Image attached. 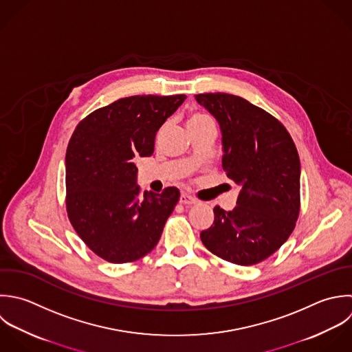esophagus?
<instances>
[{
	"mask_svg": "<svg viewBox=\"0 0 352 352\" xmlns=\"http://www.w3.org/2000/svg\"><path fill=\"white\" fill-rule=\"evenodd\" d=\"M179 203H181V204H185V206H192V204H196L197 200L193 199L192 196H189L188 193H182L181 197H179Z\"/></svg>",
	"mask_w": 352,
	"mask_h": 352,
	"instance_id": "34e87169",
	"label": "esophagus"
}]
</instances>
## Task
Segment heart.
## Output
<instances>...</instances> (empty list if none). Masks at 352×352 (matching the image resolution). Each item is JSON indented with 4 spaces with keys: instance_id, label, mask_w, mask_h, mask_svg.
Instances as JSON below:
<instances>
[{
    "instance_id": "b5f03b06",
    "label": "heart",
    "mask_w": 352,
    "mask_h": 352,
    "mask_svg": "<svg viewBox=\"0 0 352 352\" xmlns=\"http://www.w3.org/2000/svg\"><path fill=\"white\" fill-rule=\"evenodd\" d=\"M204 118H208V116H207V115H203V113H193V115L189 118L188 123H189V122H195V120H200V119H204Z\"/></svg>"
}]
</instances>
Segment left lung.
<instances>
[{"mask_svg": "<svg viewBox=\"0 0 352 352\" xmlns=\"http://www.w3.org/2000/svg\"><path fill=\"white\" fill-rule=\"evenodd\" d=\"M218 122L222 166L241 186L237 206L214 208V223L200 233L207 250L240 266L273 255L291 236L300 210V160L287 129L269 112L228 93L196 94Z\"/></svg>", "mask_w": 352, "mask_h": 352, "instance_id": "8db88e82", "label": "left lung"}]
</instances>
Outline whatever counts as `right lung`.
Returning a JSON list of instances; mask_svg holds the SVG:
<instances>
[{
    "instance_id": "right-lung-1",
    "label": "right lung",
    "mask_w": 352,
    "mask_h": 352,
    "mask_svg": "<svg viewBox=\"0 0 352 352\" xmlns=\"http://www.w3.org/2000/svg\"><path fill=\"white\" fill-rule=\"evenodd\" d=\"M185 94L131 96L96 109L75 129L65 155L67 212L83 243L111 263L134 262L160 240L179 190H140L138 157L151 156L159 129Z\"/></svg>"
}]
</instances>
